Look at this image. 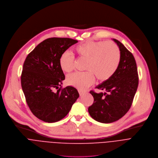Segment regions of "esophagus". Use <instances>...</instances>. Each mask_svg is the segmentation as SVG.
<instances>
[{"label": "esophagus", "mask_w": 158, "mask_h": 158, "mask_svg": "<svg viewBox=\"0 0 158 158\" xmlns=\"http://www.w3.org/2000/svg\"><path fill=\"white\" fill-rule=\"evenodd\" d=\"M78 92H79V94H80V96L83 95V94H85V93H86V91H85L83 90H81V89H78Z\"/></svg>", "instance_id": "obj_1"}]
</instances>
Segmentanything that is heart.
Masks as SVG:
<instances>
[{"instance_id":"1","label":"heart","mask_w":158,"mask_h":158,"mask_svg":"<svg viewBox=\"0 0 158 158\" xmlns=\"http://www.w3.org/2000/svg\"><path fill=\"white\" fill-rule=\"evenodd\" d=\"M75 51L79 56L86 60L84 72H75L69 75L67 82L69 85L83 89L94 81V77L100 81L110 78L117 70L121 59L118 47L113 42H88L78 45ZM75 57L69 52L63 53L59 58L61 69L66 73L74 69Z\"/></svg>"}]
</instances>
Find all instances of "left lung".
<instances>
[{"label":"left lung","instance_id":"8db88e82","mask_svg":"<svg viewBox=\"0 0 158 158\" xmlns=\"http://www.w3.org/2000/svg\"><path fill=\"white\" fill-rule=\"evenodd\" d=\"M121 53L119 65L114 75L96 86L105 93L91 91L94 102L89 115L100 123H111L121 118L130 110L138 86L136 63L133 54L119 41L113 39Z\"/></svg>","mask_w":158,"mask_h":158}]
</instances>
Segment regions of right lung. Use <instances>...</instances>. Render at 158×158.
Returning <instances> with one entry per match:
<instances>
[{"label": "right lung", "mask_w": 158, "mask_h": 158, "mask_svg": "<svg viewBox=\"0 0 158 158\" xmlns=\"http://www.w3.org/2000/svg\"><path fill=\"white\" fill-rule=\"evenodd\" d=\"M78 40L53 37L39 44L27 56L21 75V85L27 103L37 118L55 123L65 118L79 97L71 86L61 89L65 75L59 58Z\"/></svg>", "instance_id": "right-lung-1"}]
</instances>
